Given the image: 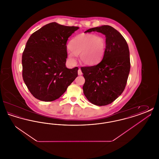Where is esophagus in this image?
<instances>
[{"label":"esophagus","mask_w":159,"mask_h":159,"mask_svg":"<svg viewBox=\"0 0 159 159\" xmlns=\"http://www.w3.org/2000/svg\"><path fill=\"white\" fill-rule=\"evenodd\" d=\"M77 73H78V75H79V76H81V75H82V70H81L80 68H79V69L78 70Z\"/></svg>","instance_id":"obj_1"}]
</instances>
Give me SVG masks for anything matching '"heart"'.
Segmentation results:
<instances>
[{
  "instance_id": "b5f03b06",
  "label": "heart",
  "mask_w": 159,
  "mask_h": 159,
  "mask_svg": "<svg viewBox=\"0 0 159 159\" xmlns=\"http://www.w3.org/2000/svg\"><path fill=\"white\" fill-rule=\"evenodd\" d=\"M70 49L67 52L68 60L74 62L76 54H79L80 62L86 66H92L102 58L106 48V39L93 34L81 33L69 43Z\"/></svg>"
}]
</instances>
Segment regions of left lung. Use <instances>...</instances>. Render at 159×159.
Returning a JSON list of instances; mask_svg holds the SVG:
<instances>
[{
  "label": "left lung",
  "instance_id": "8db88e82",
  "mask_svg": "<svg viewBox=\"0 0 159 159\" xmlns=\"http://www.w3.org/2000/svg\"><path fill=\"white\" fill-rule=\"evenodd\" d=\"M97 31L106 36L102 60L97 65L82 67L85 82L83 93L92 104L107 106L125 90L130 68L128 43L121 34L110 25L92 28L85 33Z\"/></svg>",
  "mask_w": 159,
  "mask_h": 159
}]
</instances>
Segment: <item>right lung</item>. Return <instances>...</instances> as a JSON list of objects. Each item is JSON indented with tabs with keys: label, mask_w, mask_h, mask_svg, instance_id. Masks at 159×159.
Returning <instances> with one entry per match:
<instances>
[{
	"label": "right lung",
	"mask_w": 159,
	"mask_h": 159,
	"mask_svg": "<svg viewBox=\"0 0 159 159\" xmlns=\"http://www.w3.org/2000/svg\"><path fill=\"white\" fill-rule=\"evenodd\" d=\"M79 29L48 24L33 33L22 56L23 78L34 97L42 101L59 98L77 77L76 67L66 66L68 38Z\"/></svg>",
	"instance_id": "obj_1"
}]
</instances>
